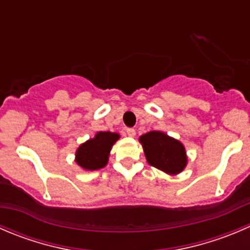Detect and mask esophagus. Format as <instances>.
Segmentation results:
<instances>
[{
  "mask_svg": "<svg viewBox=\"0 0 250 250\" xmlns=\"http://www.w3.org/2000/svg\"><path fill=\"white\" fill-rule=\"evenodd\" d=\"M125 133H127L128 137H135V129H133V128H127V129H125Z\"/></svg>",
  "mask_w": 250,
  "mask_h": 250,
  "instance_id": "esophagus-1",
  "label": "esophagus"
}]
</instances>
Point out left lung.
<instances>
[{"instance_id": "8db88e82", "label": "left lung", "mask_w": 250, "mask_h": 250, "mask_svg": "<svg viewBox=\"0 0 250 250\" xmlns=\"http://www.w3.org/2000/svg\"><path fill=\"white\" fill-rule=\"evenodd\" d=\"M147 164L167 174H178L186 168L188 156L179 140L160 130H151L139 138Z\"/></svg>"}]
</instances>
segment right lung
Here are the masks:
<instances>
[{"label": "right lung", "instance_id": "add662e5", "mask_svg": "<svg viewBox=\"0 0 250 250\" xmlns=\"http://www.w3.org/2000/svg\"><path fill=\"white\" fill-rule=\"evenodd\" d=\"M120 139L118 133L98 132L95 137L79 145L76 162L84 171H95L107 165L113 144Z\"/></svg>", "mask_w": 250, "mask_h": 250}]
</instances>
